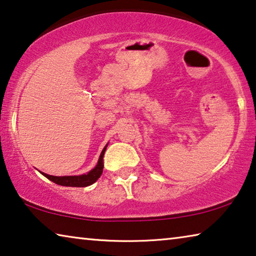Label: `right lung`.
<instances>
[{"label": "right lung", "mask_w": 256, "mask_h": 256, "mask_svg": "<svg viewBox=\"0 0 256 256\" xmlns=\"http://www.w3.org/2000/svg\"><path fill=\"white\" fill-rule=\"evenodd\" d=\"M108 146V144H107ZM107 146L102 149L101 152V155L99 157L98 164L96 165L94 168H92L90 172L86 174H82V176H48L46 173H43L44 176L48 178V180H51L54 184L59 186H91L92 184L99 179L102 174L104 171V152H106Z\"/></svg>", "instance_id": "right-lung-1"}]
</instances>
